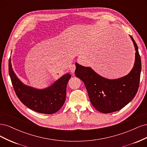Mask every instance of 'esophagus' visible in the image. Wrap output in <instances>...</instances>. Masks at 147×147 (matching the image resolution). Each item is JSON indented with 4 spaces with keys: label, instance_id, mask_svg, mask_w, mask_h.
Masks as SVG:
<instances>
[{
    "label": "esophagus",
    "instance_id": "obj_1",
    "mask_svg": "<svg viewBox=\"0 0 147 147\" xmlns=\"http://www.w3.org/2000/svg\"><path fill=\"white\" fill-rule=\"evenodd\" d=\"M75 68H76V67H75V64H71L69 67V70L70 72L72 73V74H74L75 72Z\"/></svg>",
    "mask_w": 147,
    "mask_h": 147
}]
</instances>
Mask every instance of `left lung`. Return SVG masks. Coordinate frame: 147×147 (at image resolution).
<instances>
[{
    "instance_id": "obj_1",
    "label": "left lung",
    "mask_w": 147,
    "mask_h": 147,
    "mask_svg": "<svg viewBox=\"0 0 147 147\" xmlns=\"http://www.w3.org/2000/svg\"><path fill=\"white\" fill-rule=\"evenodd\" d=\"M8 71L17 97L28 108L40 113L53 114L64 105L67 84L71 77L69 74L64 75L51 86L44 90H37L25 85L17 78L12 69L10 58Z\"/></svg>"
}]
</instances>
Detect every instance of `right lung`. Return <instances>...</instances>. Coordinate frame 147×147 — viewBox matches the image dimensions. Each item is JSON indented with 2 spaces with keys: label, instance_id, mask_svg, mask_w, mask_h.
<instances>
[{
  "label": "right lung",
  "instance_id": "right-lung-1",
  "mask_svg": "<svg viewBox=\"0 0 147 147\" xmlns=\"http://www.w3.org/2000/svg\"><path fill=\"white\" fill-rule=\"evenodd\" d=\"M136 49L134 67L128 75L116 80L100 76L91 68L76 64L75 75L84 82L93 107L99 112L109 113L123 109L133 99L139 87L141 59L138 47L131 36Z\"/></svg>",
  "mask_w": 147,
  "mask_h": 147
}]
</instances>
